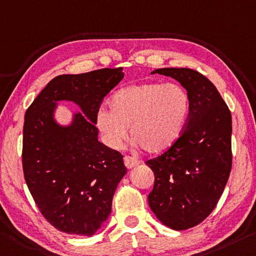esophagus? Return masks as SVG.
Returning a JSON list of instances; mask_svg holds the SVG:
<instances>
[{"label": "esophagus", "mask_w": 256, "mask_h": 256, "mask_svg": "<svg viewBox=\"0 0 256 256\" xmlns=\"http://www.w3.org/2000/svg\"><path fill=\"white\" fill-rule=\"evenodd\" d=\"M124 164L128 168H132L139 164V160H136L134 157H131V156H125L124 157Z\"/></svg>", "instance_id": "1"}]
</instances>
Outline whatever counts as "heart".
Masks as SVG:
<instances>
[{
	"instance_id": "heart-1",
	"label": "heart",
	"mask_w": 256,
	"mask_h": 256,
	"mask_svg": "<svg viewBox=\"0 0 256 256\" xmlns=\"http://www.w3.org/2000/svg\"><path fill=\"white\" fill-rule=\"evenodd\" d=\"M109 110L100 108L96 125L108 147L120 149L130 136L150 155L168 150L180 139L192 112L188 91L179 84L144 82L117 90Z\"/></svg>"
}]
</instances>
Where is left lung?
Here are the masks:
<instances>
[{"label": "left lung", "instance_id": "1", "mask_svg": "<svg viewBox=\"0 0 256 256\" xmlns=\"http://www.w3.org/2000/svg\"><path fill=\"white\" fill-rule=\"evenodd\" d=\"M152 74L170 76L190 96L192 112L173 147L147 160L155 174L148 202L156 218L173 230L200 224L216 208L228 182L231 155V114L204 75L189 68H160Z\"/></svg>", "mask_w": 256, "mask_h": 256}]
</instances>
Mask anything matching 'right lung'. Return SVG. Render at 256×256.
Returning <instances> with one entry per match:
<instances>
[{"label":"right lung","mask_w":256,"mask_h":256,"mask_svg":"<svg viewBox=\"0 0 256 256\" xmlns=\"http://www.w3.org/2000/svg\"><path fill=\"white\" fill-rule=\"evenodd\" d=\"M123 77L120 67L59 75L26 110L24 176L40 213L62 232L94 234L110 214L114 194L126 174L122 154L98 140L94 122L101 101ZM59 100L81 109L67 126L54 117Z\"/></svg>","instance_id":"right-lung-1"}]
</instances>
